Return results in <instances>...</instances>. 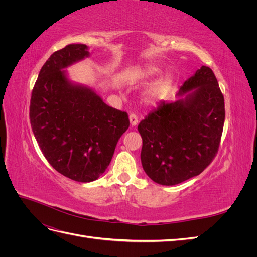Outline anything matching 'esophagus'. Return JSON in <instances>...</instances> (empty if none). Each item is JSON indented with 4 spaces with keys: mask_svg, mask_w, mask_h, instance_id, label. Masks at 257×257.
<instances>
[{
    "mask_svg": "<svg viewBox=\"0 0 257 257\" xmlns=\"http://www.w3.org/2000/svg\"><path fill=\"white\" fill-rule=\"evenodd\" d=\"M130 122H131V125H132V126L137 125V123H138V116H137L135 113H131V114H130Z\"/></svg>",
    "mask_w": 257,
    "mask_h": 257,
    "instance_id": "esophagus-1",
    "label": "esophagus"
}]
</instances>
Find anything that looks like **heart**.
Listing matches in <instances>:
<instances>
[{"label":"heart","mask_w":257,"mask_h":257,"mask_svg":"<svg viewBox=\"0 0 257 257\" xmlns=\"http://www.w3.org/2000/svg\"><path fill=\"white\" fill-rule=\"evenodd\" d=\"M158 72H159L158 68L152 67V68L147 69L145 75L151 76L154 74H158ZM168 90H169V82L167 80H163L155 85H153V87L149 90V92H148V95H149L150 98H153V99L163 98L164 96H166V94L168 93Z\"/></svg>","instance_id":"heart-1"}]
</instances>
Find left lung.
<instances>
[{"label":"left lung","instance_id":"left-lung-1","mask_svg":"<svg viewBox=\"0 0 257 257\" xmlns=\"http://www.w3.org/2000/svg\"><path fill=\"white\" fill-rule=\"evenodd\" d=\"M176 96V102H161L138 125L144 170L162 185L203 173L219 150L224 126V96L210 67L197 69Z\"/></svg>","mask_w":257,"mask_h":257}]
</instances>
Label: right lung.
Returning <instances> with one entry per match:
<instances>
[{
    "mask_svg": "<svg viewBox=\"0 0 257 257\" xmlns=\"http://www.w3.org/2000/svg\"><path fill=\"white\" fill-rule=\"evenodd\" d=\"M85 57L83 44L53 52L38 74L30 102L31 126L44 157L57 172L78 182L94 181L105 172L130 126L125 111L68 81L63 68Z\"/></svg>",
    "mask_w": 257,
    "mask_h": 257,
    "instance_id": "add662e5",
    "label": "right lung"
}]
</instances>
